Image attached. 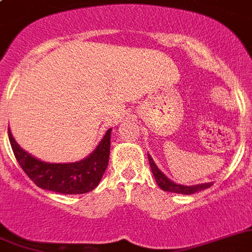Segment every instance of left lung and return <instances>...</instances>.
I'll return each mask as SVG.
<instances>
[{"label": "left lung", "instance_id": "8db88e82", "mask_svg": "<svg viewBox=\"0 0 252 252\" xmlns=\"http://www.w3.org/2000/svg\"><path fill=\"white\" fill-rule=\"evenodd\" d=\"M149 164H151L152 172H153V176L156 178V182L157 185L162 188L163 191L167 192H173V193H182V194H192L196 193L198 191H202V189H206V188L211 187L212 183H202V185H196V186H182V185H177L173 181L168 180L162 172L159 171L156 163L153 162L151 156H148Z\"/></svg>", "mask_w": 252, "mask_h": 252}]
</instances>
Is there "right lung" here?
I'll list each match as a JSON object with an SVG mask.
<instances>
[{"label":"right lung","instance_id":"add662e5","mask_svg":"<svg viewBox=\"0 0 252 252\" xmlns=\"http://www.w3.org/2000/svg\"><path fill=\"white\" fill-rule=\"evenodd\" d=\"M108 129L99 146L85 159L75 163H47L21 149L8 129L11 147L25 173L37 187L64 194H81L93 191L108 167L110 152Z\"/></svg>","mask_w":252,"mask_h":252}]
</instances>
